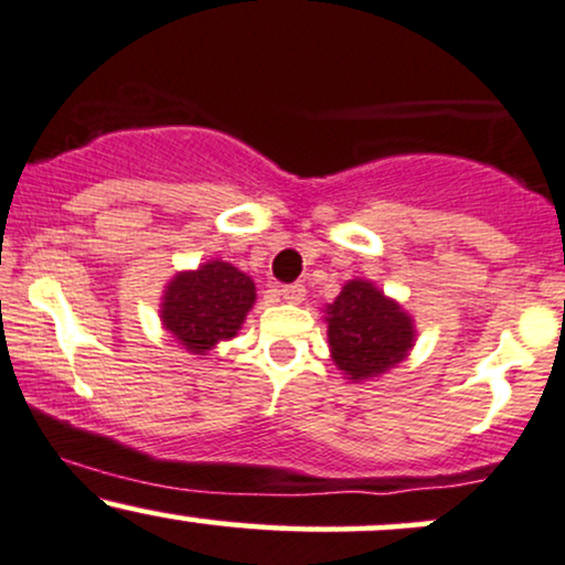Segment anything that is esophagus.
I'll use <instances>...</instances> for the list:
<instances>
[{
    "instance_id": "obj_1",
    "label": "esophagus",
    "mask_w": 565,
    "mask_h": 565,
    "mask_svg": "<svg viewBox=\"0 0 565 565\" xmlns=\"http://www.w3.org/2000/svg\"><path fill=\"white\" fill-rule=\"evenodd\" d=\"M280 296H282V301H288V303H301L303 296H307V288H303V285H298V282L282 285Z\"/></svg>"
}]
</instances>
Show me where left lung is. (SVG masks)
<instances>
[{
  "mask_svg": "<svg viewBox=\"0 0 565 565\" xmlns=\"http://www.w3.org/2000/svg\"><path fill=\"white\" fill-rule=\"evenodd\" d=\"M324 322L330 354L349 381L386 373L415 347L413 317L367 280L343 285Z\"/></svg>",
  "mask_w": 565,
  "mask_h": 565,
  "instance_id": "8db88e82",
  "label": "left lung"
}]
</instances>
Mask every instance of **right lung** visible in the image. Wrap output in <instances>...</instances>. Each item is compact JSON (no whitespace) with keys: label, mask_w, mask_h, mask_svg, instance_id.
Instances as JSON below:
<instances>
[{"label":"right lung","mask_w":565,"mask_h":565,"mask_svg":"<svg viewBox=\"0 0 565 565\" xmlns=\"http://www.w3.org/2000/svg\"><path fill=\"white\" fill-rule=\"evenodd\" d=\"M256 301V285L227 262H209L166 285L161 322L177 343L192 354H205L218 341L237 335Z\"/></svg>","instance_id":"add662e5"}]
</instances>
